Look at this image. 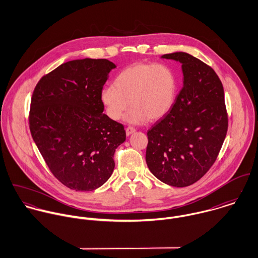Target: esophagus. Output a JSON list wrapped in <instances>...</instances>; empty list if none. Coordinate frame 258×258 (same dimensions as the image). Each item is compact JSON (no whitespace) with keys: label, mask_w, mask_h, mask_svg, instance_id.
I'll return each mask as SVG.
<instances>
[{"label":"esophagus","mask_w":258,"mask_h":258,"mask_svg":"<svg viewBox=\"0 0 258 258\" xmlns=\"http://www.w3.org/2000/svg\"><path fill=\"white\" fill-rule=\"evenodd\" d=\"M135 131H136V130H135V128H133V127L129 126V127H127V128H126V135H127V136H130V135H131V134H133Z\"/></svg>","instance_id":"1"}]
</instances>
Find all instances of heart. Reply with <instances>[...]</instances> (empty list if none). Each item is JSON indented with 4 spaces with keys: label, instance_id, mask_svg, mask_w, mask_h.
Returning <instances> with one entry per match:
<instances>
[{
    "label": "heart",
    "instance_id": "obj_1",
    "mask_svg": "<svg viewBox=\"0 0 258 258\" xmlns=\"http://www.w3.org/2000/svg\"><path fill=\"white\" fill-rule=\"evenodd\" d=\"M178 89V76L169 66L136 62L118 74L114 86L101 89L100 100L111 120H119L131 105L126 121L143 124L166 116L176 102Z\"/></svg>",
    "mask_w": 258,
    "mask_h": 258
}]
</instances>
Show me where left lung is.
Returning <instances> with one entry per match:
<instances>
[{"mask_svg":"<svg viewBox=\"0 0 258 258\" xmlns=\"http://www.w3.org/2000/svg\"><path fill=\"white\" fill-rule=\"evenodd\" d=\"M182 64L183 88L171 111L148 131L146 163L161 182L183 187L216 162L227 132L221 81L215 71L183 51L164 54Z\"/></svg>","mask_w":258,"mask_h":258,"instance_id":"left-lung-1","label":"left lung"}]
</instances>
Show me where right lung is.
I'll use <instances>...</instances> for the list:
<instances>
[{"instance_id": "obj_1", "label": "right lung", "mask_w": 258, "mask_h": 258, "mask_svg": "<svg viewBox=\"0 0 258 258\" xmlns=\"http://www.w3.org/2000/svg\"><path fill=\"white\" fill-rule=\"evenodd\" d=\"M116 66L83 58L60 64L34 90L30 130L53 176L74 190H93L110 178L124 126L103 114L100 92Z\"/></svg>"}]
</instances>
